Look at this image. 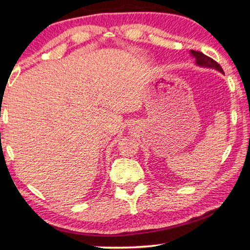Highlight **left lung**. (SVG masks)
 <instances>
[{
  "label": "left lung",
  "mask_w": 250,
  "mask_h": 250,
  "mask_svg": "<svg viewBox=\"0 0 250 250\" xmlns=\"http://www.w3.org/2000/svg\"><path fill=\"white\" fill-rule=\"evenodd\" d=\"M190 53H191V56L195 59V64H197V66L205 67V68L216 69V70L220 71L221 74H224V70H222V68L220 67V64H219L217 61H214L213 59L209 58L208 56L203 55L202 52L193 51V50H191Z\"/></svg>",
  "instance_id": "8db88e82"
}]
</instances>
